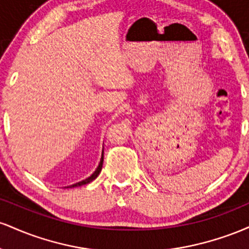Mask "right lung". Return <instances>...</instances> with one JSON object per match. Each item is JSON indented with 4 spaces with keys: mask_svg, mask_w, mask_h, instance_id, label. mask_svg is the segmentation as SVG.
I'll return each mask as SVG.
<instances>
[{
    "mask_svg": "<svg viewBox=\"0 0 249 249\" xmlns=\"http://www.w3.org/2000/svg\"><path fill=\"white\" fill-rule=\"evenodd\" d=\"M103 160H104V151H103V152H102V158H101V161H99L98 167L96 168L95 172H93L92 174H91V176L89 177V178L84 179V180H82V181H79V182H76V184L71 185V186H68V187H78V186H82V185L89 184V182H90V181H92V180H95V179L97 178V177H98V174L101 173L102 167H103Z\"/></svg>",
    "mask_w": 249,
    "mask_h": 249,
    "instance_id": "add662e5",
    "label": "right lung"
}]
</instances>
